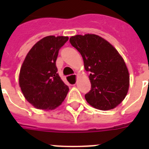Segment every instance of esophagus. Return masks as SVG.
Wrapping results in <instances>:
<instances>
[{
	"label": "esophagus",
	"mask_w": 149,
	"mask_h": 149,
	"mask_svg": "<svg viewBox=\"0 0 149 149\" xmlns=\"http://www.w3.org/2000/svg\"><path fill=\"white\" fill-rule=\"evenodd\" d=\"M72 77H73L74 78V85H75V84H76V78H77V76H76V75H73V76H72Z\"/></svg>",
	"instance_id": "esophagus-1"
}]
</instances>
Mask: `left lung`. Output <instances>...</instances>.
I'll return each mask as SVG.
<instances>
[{"mask_svg": "<svg viewBox=\"0 0 149 149\" xmlns=\"http://www.w3.org/2000/svg\"><path fill=\"white\" fill-rule=\"evenodd\" d=\"M69 41L82 56L86 71L90 72L86 101L98 110L115 108L129 88L128 70L122 56L110 42L95 34L74 36Z\"/></svg>", "mask_w": 149, "mask_h": 149, "instance_id": "obj_1", "label": "left lung"}]
</instances>
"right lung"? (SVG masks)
I'll return each mask as SVG.
<instances>
[{"label":"right lung","instance_id":"1","mask_svg":"<svg viewBox=\"0 0 149 149\" xmlns=\"http://www.w3.org/2000/svg\"><path fill=\"white\" fill-rule=\"evenodd\" d=\"M68 36H48L36 43L22 65L19 86L24 98L36 108L54 110L62 104L68 87L57 73L59 50Z\"/></svg>","mask_w":149,"mask_h":149}]
</instances>
